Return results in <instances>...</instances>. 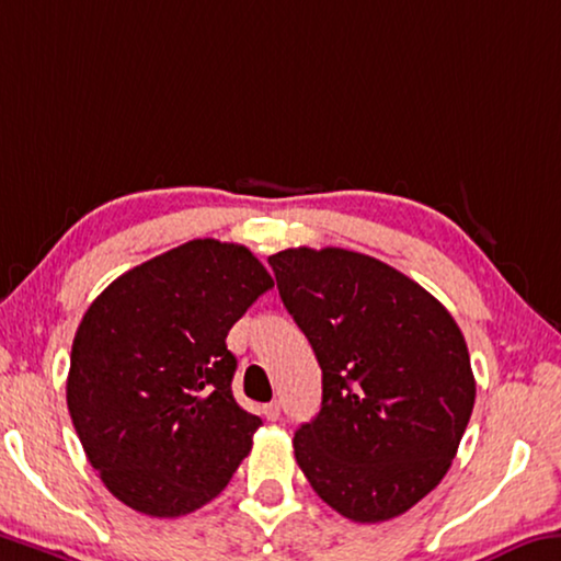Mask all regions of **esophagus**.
Instances as JSON below:
<instances>
[{"instance_id":"esophagus-1","label":"esophagus","mask_w":561,"mask_h":561,"mask_svg":"<svg viewBox=\"0 0 561 561\" xmlns=\"http://www.w3.org/2000/svg\"><path fill=\"white\" fill-rule=\"evenodd\" d=\"M279 414H282V404L277 402V399H274V402H270V404H264V416L270 422H277Z\"/></svg>"}]
</instances>
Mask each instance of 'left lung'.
Instances as JSON below:
<instances>
[{
    "label": "left lung",
    "instance_id": "obj_1",
    "mask_svg": "<svg viewBox=\"0 0 561 561\" xmlns=\"http://www.w3.org/2000/svg\"><path fill=\"white\" fill-rule=\"evenodd\" d=\"M270 264L322 367L297 465L342 517L394 519L442 482L472 416L465 336L442 301L375 256L297 247Z\"/></svg>",
    "mask_w": 561,
    "mask_h": 561
}]
</instances>
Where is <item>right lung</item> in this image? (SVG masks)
Instances as JSON below:
<instances>
[{"label": "right lung", "mask_w": 561, "mask_h": 561, "mask_svg": "<svg viewBox=\"0 0 561 561\" xmlns=\"http://www.w3.org/2000/svg\"><path fill=\"white\" fill-rule=\"evenodd\" d=\"M242 244L192 239L124 272L79 322L67 407L104 486L182 517L229 484L260 416L234 402L227 334L272 289Z\"/></svg>", "instance_id": "1"}]
</instances>
